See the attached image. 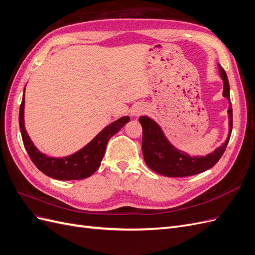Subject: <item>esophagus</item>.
I'll return each instance as SVG.
<instances>
[{
	"instance_id": "34e87169",
	"label": "esophagus",
	"mask_w": 255,
	"mask_h": 255,
	"mask_svg": "<svg viewBox=\"0 0 255 255\" xmlns=\"http://www.w3.org/2000/svg\"><path fill=\"white\" fill-rule=\"evenodd\" d=\"M144 111H145V107L143 105H141V104L136 105L134 109H133V111H132V115L136 116V117H137V116H140L141 114H143Z\"/></svg>"
}]
</instances>
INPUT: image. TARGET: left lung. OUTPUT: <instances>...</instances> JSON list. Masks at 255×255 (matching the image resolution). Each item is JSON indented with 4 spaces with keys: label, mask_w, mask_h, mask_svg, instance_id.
<instances>
[{
    "label": "left lung",
    "mask_w": 255,
    "mask_h": 255,
    "mask_svg": "<svg viewBox=\"0 0 255 255\" xmlns=\"http://www.w3.org/2000/svg\"><path fill=\"white\" fill-rule=\"evenodd\" d=\"M223 80V97L229 100L230 132L226 142L206 156H189L187 153L176 150L170 144L160 128L152 119L141 116L139 122L142 127V154L145 164L150 169L161 175L171 177L189 176L201 173L216 165L225 153L233 128V110L230 100V85L226 71L219 66Z\"/></svg>",
    "instance_id": "1"
}]
</instances>
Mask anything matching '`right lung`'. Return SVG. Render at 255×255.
<instances>
[{"label":"right lung","instance_id":"obj_1","mask_svg":"<svg viewBox=\"0 0 255 255\" xmlns=\"http://www.w3.org/2000/svg\"><path fill=\"white\" fill-rule=\"evenodd\" d=\"M128 120L129 117H122L111 123L86 146L73 155L64 158H54L45 156L38 151L26 133L24 128V95L22 98L19 113V126L23 144L34 165L45 175L64 181L83 180L94 174L101 165L107 142Z\"/></svg>","mask_w":255,"mask_h":255}]
</instances>
